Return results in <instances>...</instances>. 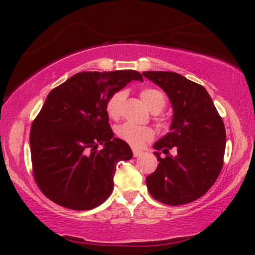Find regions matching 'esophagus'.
<instances>
[{
	"mask_svg": "<svg viewBox=\"0 0 255 255\" xmlns=\"http://www.w3.org/2000/svg\"><path fill=\"white\" fill-rule=\"evenodd\" d=\"M132 152H133V156H134V158H138V156H140V155L142 154V151H140V149H135V148H134Z\"/></svg>",
	"mask_w": 255,
	"mask_h": 255,
	"instance_id": "1",
	"label": "esophagus"
}]
</instances>
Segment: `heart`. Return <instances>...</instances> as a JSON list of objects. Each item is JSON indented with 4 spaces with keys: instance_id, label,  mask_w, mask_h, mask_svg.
I'll use <instances>...</instances> for the list:
<instances>
[{
    "instance_id": "1",
    "label": "heart",
    "mask_w": 255,
    "mask_h": 255,
    "mask_svg": "<svg viewBox=\"0 0 255 255\" xmlns=\"http://www.w3.org/2000/svg\"><path fill=\"white\" fill-rule=\"evenodd\" d=\"M127 94L123 90L115 93L107 102V114L113 120H118L122 115L123 104ZM140 97L148 109L153 113H159L166 106V97L158 89L145 88L140 92ZM117 135L122 140L127 141L132 147H141L145 142L154 138V131L148 127H139L132 123H124L117 128Z\"/></svg>"
}]
</instances>
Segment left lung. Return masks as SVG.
I'll list each match as a JSON object with an SVG mask.
<instances>
[{
	"label": "left lung",
	"instance_id": "left-lung-1",
	"mask_svg": "<svg viewBox=\"0 0 255 255\" xmlns=\"http://www.w3.org/2000/svg\"><path fill=\"white\" fill-rule=\"evenodd\" d=\"M142 75L158 85L173 107L170 130L155 142L158 167L146 177L149 194L168 205L190 203L207 193L221 173L225 153V127L203 86L181 74L148 71ZM177 154H169V149ZM166 154L159 156V151Z\"/></svg>",
	"mask_w": 255,
	"mask_h": 255
}]
</instances>
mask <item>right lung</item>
<instances>
[{"instance_id":"1","label":"right lung","mask_w":255,"mask_h":255,"mask_svg":"<svg viewBox=\"0 0 255 255\" xmlns=\"http://www.w3.org/2000/svg\"><path fill=\"white\" fill-rule=\"evenodd\" d=\"M133 80L142 76L132 69L81 72L48 94L31 125L30 147L34 181L52 202L90 210L110 196L117 163L133 154L114 137L107 102Z\"/></svg>"}]
</instances>
